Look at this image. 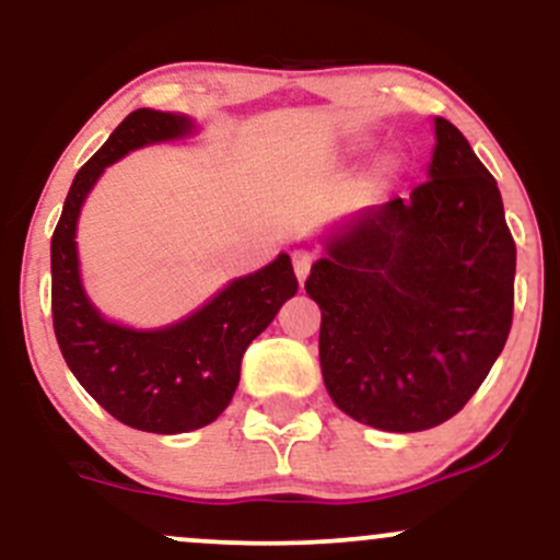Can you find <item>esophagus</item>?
Returning <instances> with one entry per match:
<instances>
[{
	"instance_id": "esophagus-1",
	"label": "esophagus",
	"mask_w": 560,
	"mask_h": 560,
	"mask_svg": "<svg viewBox=\"0 0 560 560\" xmlns=\"http://www.w3.org/2000/svg\"><path fill=\"white\" fill-rule=\"evenodd\" d=\"M293 269H296V278L304 282L306 280V275H310V269H312V254L310 250H293Z\"/></svg>"
}]
</instances>
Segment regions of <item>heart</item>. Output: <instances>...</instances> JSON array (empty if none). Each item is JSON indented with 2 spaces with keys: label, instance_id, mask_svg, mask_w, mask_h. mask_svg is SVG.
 Returning <instances> with one entry per match:
<instances>
[{
  "label": "heart",
  "instance_id": "heart-1",
  "mask_svg": "<svg viewBox=\"0 0 560 560\" xmlns=\"http://www.w3.org/2000/svg\"><path fill=\"white\" fill-rule=\"evenodd\" d=\"M397 172H399V161L394 159L392 153L381 155L378 163H375V174H378L381 179H392Z\"/></svg>",
  "mask_w": 560,
  "mask_h": 560
}]
</instances>
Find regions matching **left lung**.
Segmentation results:
<instances>
[{
    "label": "left lung",
    "instance_id": "1",
    "mask_svg": "<svg viewBox=\"0 0 560 560\" xmlns=\"http://www.w3.org/2000/svg\"><path fill=\"white\" fill-rule=\"evenodd\" d=\"M433 124L431 179L354 219L306 278L325 388L381 431L457 416L513 323L516 243L498 182L450 121Z\"/></svg>",
    "mask_w": 560,
    "mask_h": 560
}]
</instances>
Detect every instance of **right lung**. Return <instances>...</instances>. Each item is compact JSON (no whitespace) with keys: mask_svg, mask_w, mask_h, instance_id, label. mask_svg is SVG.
I'll list each match as a JSON object with an SVG mask.
<instances>
[{"mask_svg":"<svg viewBox=\"0 0 560 560\" xmlns=\"http://www.w3.org/2000/svg\"><path fill=\"white\" fill-rule=\"evenodd\" d=\"M187 116L140 108L79 168L52 232V325L58 347L81 386L103 410L137 431L185 433L224 412L241 381L248 343L275 319L299 280L291 256L232 280L203 310L161 330L108 323L86 301L79 280L77 222L86 192L105 166L129 150L187 135Z\"/></svg>","mask_w":560,"mask_h":560,"instance_id":"add662e5","label":"right lung"}]
</instances>
